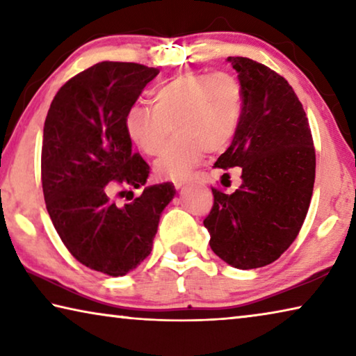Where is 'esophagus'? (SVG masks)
Masks as SVG:
<instances>
[{
    "label": "esophagus",
    "mask_w": 356,
    "mask_h": 356,
    "mask_svg": "<svg viewBox=\"0 0 356 356\" xmlns=\"http://www.w3.org/2000/svg\"><path fill=\"white\" fill-rule=\"evenodd\" d=\"M188 182H190V179H186V177H182V179H174V180H172V184H174V186H176L177 190L182 188V186H184V185H186Z\"/></svg>",
    "instance_id": "esophagus-1"
}]
</instances>
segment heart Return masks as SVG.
<instances>
[{
  "label": "heart",
  "instance_id": "b5f03b06",
  "mask_svg": "<svg viewBox=\"0 0 356 356\" xmlns=\"http://www.w3.org/2000/svg\"><path fill=\"white\" fill-rule=\"evenodd\" d=\"M242 110V84L232 74L190 72L161 83L152 94V106L130 105L124 129L141 152L156 155L172 127L176 136L155 161V171L161 177L182 179L204 152H221L229 146Z\"/></svg>",
  "mask_w": 356,
  "mask_h": 356
}]
</instances>
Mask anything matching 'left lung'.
<instances>
[{"label":"left lung","instance_id":"8db88e82","mask_svg":"<svg viewBox=\"0 0 356 356\" xmlns=\"http://www.w3.org/2000/svg\"><path fill=\"white\" fill-rule=\"evenodd\" d=\"M227 61L242 84L243 110L215 168H238L242 185L232 195L212 188L204 226L216 256L250 270L275 262L297 238L314 188L316 150L303 105L286 78L250 58Z\"/></svg>","mask_w":356,"mask_h":356}]
</instances>
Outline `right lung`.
Wrapping results in <instances>:
<instances>
[{
	"mask_svg": "<svg viewBox=\"0 0 356 356\" xmlns=\"http://www.w3.org/2000/svg\"><path fill=\"white\" fill-rule=\"evenodd\" d=\"M159 72L95 64L61 86L45 119L40 172L48 215L78 262L110 276L127 275L150 254L160 215L176 195L163 182L144 186L127 204L118 201L147 182L149 165L131 152L124 116Z\"/></svg>",
	"mask_w": 356,
	"mask_h": 356,
	"instance_id": "obj_1",
	"label": "right lung"
}]
</instances>
